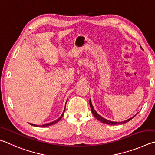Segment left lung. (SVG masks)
Returning <instances> with one entry per match:
<instances>
[{
	"instance_id": "8db88e82",
	"label": "left lung",
	"mask_w": 155,
	"mask_h": 155,
	"mask_svg": "<svg viewBox=\"0 0 155 155\" xmlns=\"http://www.w3.org/2000/svg\"><path fill=\"white\" fill-rule=\"evenodd\" d=\"M89 104H90V106H91V111H92V113H93V116L95 117L97 120H99L100 122H101V123H105V124H111V125H114V124H124V123H127V122H129V120H131V119L134 117V116H135V115L134 116V117H132L131 118L128 119V120H127L125 121H123V122H113V121H110V120H107V119H105L103 117H101V116H100L99 114H98L97 113V112L95 110H94V107L93 106V105H92V103H91V101L90 100V101H89Z\"/></svg>"
}]
</instances>
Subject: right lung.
<instances>
[{"instance_id":"obj_1","label":"right lung","mask_w":155,"mask_h":155,"mask_svg":"<svg viewBox=\"0 0 155 155\" xmlns=\"http://www.w3.org/2000/svg\"><path fill=\"white\" fill-rule=\"evenodd\" d=\"M65 107H66V105H65ZM64 110H65V108H64ZM64 112H63V113H62V116H61V117H60L58 119H57L56 120H55V121H53V122H51V123H46V124H43V125H41V126H38V125H36V124H31V123H30V124H31L32 126H35V127H48V126L52 125V124H56V123H58V122L60 120H61V118H62V116H63V114H64Z\"/></svg>"}]
</instances>
